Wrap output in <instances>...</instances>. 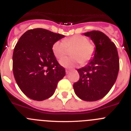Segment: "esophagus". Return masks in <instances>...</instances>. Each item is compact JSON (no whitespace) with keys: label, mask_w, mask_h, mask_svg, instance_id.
<instances>
[{"label":"esophagus","mask_w":131,"mask_h":131,"mask_svg":"<svg viewBox=\"0 0 131 131\" xmlns=\"http://www.w3.org/2000/svg\"><path fill=\"white\" fill-rule=\"evenodd\" d=\"M69 71H70V69H66V72L67 74H68V73L69 72Z\"/></svg>","instance_id":"esophagus-1"}]
</instances>
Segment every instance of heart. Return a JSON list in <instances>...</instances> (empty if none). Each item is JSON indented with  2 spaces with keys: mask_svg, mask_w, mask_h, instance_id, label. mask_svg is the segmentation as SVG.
I'll list each match as a JSON object with an SVG mask.
<instances>
[{
  "mask_svg": "<svg viewBox=\"0 0 131 131\" xmlns=\"http://www.w3.org/2000/svg\"><path fill=\"white\" fill-rule=\"evenodd\" d=\"M72 49L70 52L71 57L64 58L60 63L64 68H70L77 63L84 64L93 58L95 52V47L89 39L84 36L74 35L66 38L62 41H56L53 44L52 51L57 59H61L67 53V50Z\"/></svg>",
  "mask_w": 131,
  "mask_h": 131,
  "instance_id": "1",
  "label": "heart"
}]
</instances>
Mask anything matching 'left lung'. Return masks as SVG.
I'll use <instances>...</instances> for the list:
<instances>
[{
	"instance_id": "left-lung-1",
	"label": "left lung",
	"mask_w": 131,
	"mask_h": 131,
	"mask_svg": "<svg viewBox=\"0 0 131 131\" xmlns=\"http://www.w3.org/2000/svg\"><path fill=\"white\" fill-rule=\"evenodd\" d=\"M95 44L94 58L77 69L79 80L73 84L76 95L84 101L102 99L110 91L117 77L119 60L115 44L99 31L84 33Z\"/></svg>"
}]
</instances>
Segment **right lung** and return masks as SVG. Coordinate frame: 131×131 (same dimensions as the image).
I'll list each match as a JSON object with an SVG mask.
<instances>
[{
    "label": "right lung",
    "mask_w": 131,
    "mask_h": 131,
    "mask_svg": "<svg viewBox=\"0 0 131 131\" xmlns=\"http://www.w3.org/2000/svg\"><path fill=\"white\" fill-rule=\"evenodd\" d=\"M65 36L42 28L29 29L19 38L13 53V73L20 90L32 100L53 95L66 70L52 51L53 44Z\"/></svg>",
    "instance_id": "right-lung-1"
}]
</instances>
